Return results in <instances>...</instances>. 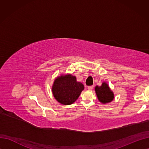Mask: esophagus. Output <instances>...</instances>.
<instances>
[{"instance_id": "1", "label": "esophagus", "mask_w": 149, "mask_h": 149, "mask_svg": "<svg viewBox=\"0 0 149 149\" xmlns=\"http://www.w3.org/2000/svg\"><path fill=\"white\" fill-rule=\"evenodd\" d=\"M93 88H94V86H89L88 87V89L89 90H92L93 89Z\"/></svg>"}]
</instances>
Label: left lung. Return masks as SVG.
<instances>
[{
	"mask_svg": "<svg viewBox=\"0 0 149 149\" xmlns=\"http://www.w3.org/2000/svg\"><path fill=\"white\" fill-rule=\"evenodd\" d=\"M95 91L99 101L103 104L108 103L113 100L114 94L108 85L103 83L101 86H96Z\"/></svg>",
	"mask_w": 149,
	"mask_h": 149,
	"instance_id": "obj_1",
	"label": "left lung"
}]
</instances>
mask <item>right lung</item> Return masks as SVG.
I'll list each match as a JSON object with an SVG mask.
<instances>
[{
  "mask_svg": "<svg viewBox=\"0 0 149 149\" xmlns=\"http://www.w3.org/2000/svg\"><path fill=\"white\" fill-rule=\"evenodd\" d=\"M83 89V84L76 81V78L71 74L57 78L52 87L54 97L64 105L73 104L78 98Z\"/></svg>",
  "mask_w": 149,
  "mask_h": 149,
  "instance_id": "add662e5",
  "label": "right lung"
}]
</instances>
